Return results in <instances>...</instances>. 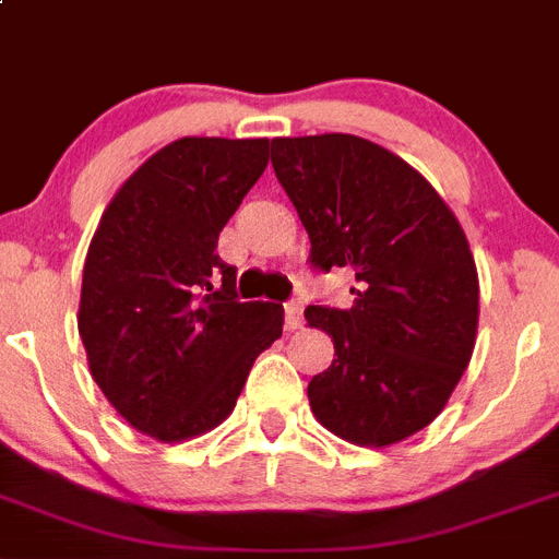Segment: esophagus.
<instances>
[{
    "instance_id": "1",
    "label": "esophagus",
    "mask_w": 559,
    "mask_h": 559,
    "mask_svg": "<svg viewBox=\"0 0 559 559\" xmlns=\"http://www.w3.org/2000/svg\"><path fill=\"white\" fill-rule=\"evenodd\" d=\"M284 323L289 332L300 329V323H304V312H300L298 300H289V304H284Z\"/></svg>"
}]
</instances>
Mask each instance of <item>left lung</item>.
<instances>
[{
    "instance_id": "1",
    "label": "left lung",
    "mask_w": 559,
    "mask_h": 559,
    "mask_svg": "<svg viewBox=\"0 0 559 559\" xmlns=\"http://www.w3.org/2000/svg\"><path fill=\"white\" fill-rule=\"evenodd\" d=\"M273 168L318 273H354L348 309L307 307L334 340V360L309 382L326 430L388 448L427 427L469 366L478 273L444 199L405 159L354 134L275 138Z\"/></svg>"
}]
</instances>
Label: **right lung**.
Instances as JSON below:
<instances>
[{
	"instance_id": "right-lung-1",
	"label": "right lung",
	"mask_w": 559,
	"mask_h": 559,
	"mask_svg": "<svg viewBox=\"0 0 559 559\" xmlns=\"http://www.w3.org/2000/svg\"><path fill=\"white\" fill-rule=\"evenodd\" d=\"M266 148L270 140H174L126 179L92 236L78 307L92 380L157 441L222 425L284 329L275 304H241L236 266L216 252Z\"/></svg>"
}]
</instances>
